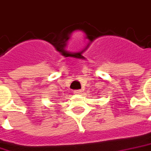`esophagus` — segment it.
I'll return each instance as SVG.
<instances>
[{
  "mask_svg": "<svg viewBox=\"0 0 151 151\" xmlns=\"http://www.w3.org/2000/svg\"><path fill=\"white\" fill-rule=\"evenodd\" d=\"M81 90L80 89H77V90H74V91H73V93H75V94H79V93H81Z\"/></svg>",
  "mask_w": 151,
  "mask_h": 151,
  "instance_id": "1",
  "label": "esophagus"
}]
</instances>
